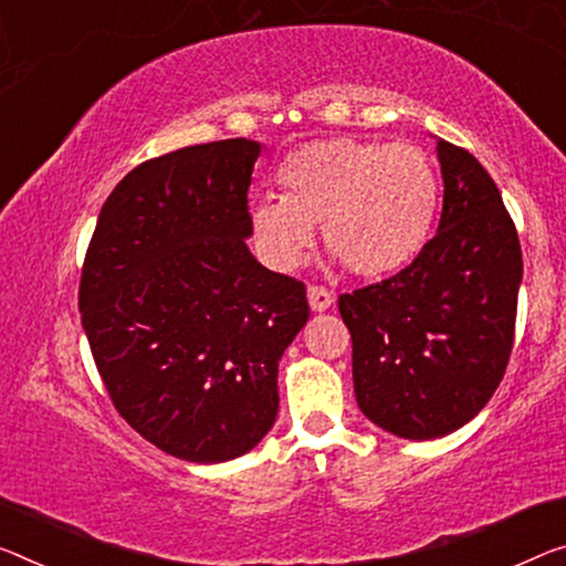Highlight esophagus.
Listing matches in <instances>:
<instances>
[{"label": "esophagus", "instance_id": "obj_1", "mask_svg": "<svg viewBox=\"0 0 566 566\" xmlns=\"http://www.w3.org/2000/svg\"><path fill=\"white\" fill-rule=\"evenodd\" d=\"M308 303L313 311H326L332 308L334 293L326 289V285H308Z\"/></svg>", "mask_w": 566, "mask_h": 566}]
</instances>
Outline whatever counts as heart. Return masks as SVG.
I'll use <instances>...</instances> for the list:
<instances>
[{
	"label": "heart",
	"mask_w": 566,
	"mask_h": 566,
	"mask_svg": "<svg viewBox=\"0 0 566 566\" xmlns=\"http://www.w3.org/2000/svg\"><path fill=\"white\" fill-rule=\"evenodd\" d=\"M283 197L250 207L260 258L293 271L313 245V224L352 273L402 271L430 240L440 207L432 161L412 144L324 138L303 144L277 167Z\"/></svg>",
	"instance_id": "b5f03b06"
}]
</instances>
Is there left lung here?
Listing matches in <instances>:
<instances>
[{
	"instance_id": "8db88e82",
	"label": "left lung",
	"mask_w": 566,
	"mask_h": 566,
	"mask_svg": "<svg viewBox=\"0 0 566 566\" xmlns=\"http://www.w3.org/2000/svg\"><path fill=\"white\" fill-rule=\"evenodd\" d=\"M438 234L387 281L338 295L359 410L381 430L432 440L463 428L501 385L524 275L516 224L471 151L438 138Z\"/></svg>"
}]
</instances>
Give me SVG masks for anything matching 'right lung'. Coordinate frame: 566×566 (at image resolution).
Here are the masks:
<instances>
[{
    "label": "right lung",
    "mask_w": 566,
    "mask_h": 566,
    "mask_svg": "<svg viewBox=\"0 0 566 566\" xmlns=\"http://www.w3.org/2000/svg\"><path fill=\"white\" fill-rule=\"evenodd\" d=\"M248 138L156 156L118 181L85 253L77 306L118 415L174 458L222 463L277 415V361L306 285L258 263Z\"/></svg>",
    "instance_id": "add662e5"
}]
</instances>
